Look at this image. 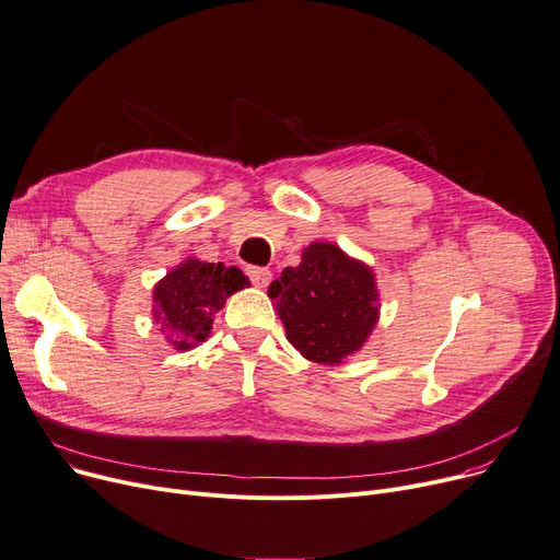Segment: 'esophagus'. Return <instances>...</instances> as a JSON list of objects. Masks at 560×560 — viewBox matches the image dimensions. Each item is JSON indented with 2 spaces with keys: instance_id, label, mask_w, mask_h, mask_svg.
Wrapping results in <instances>:
<instances>
[{
  "instance_id": "esophagus-1",
  "label": "esophagus",
  "mask_w": 560,
  "mask_h": 560,
  "mask_svg": "<svg viewBox=\"0 0 560 560\" xmlns=\"http://www.w3.org/2000/svg\"><path fill=\"white\" fill-rule=\"evenodd\" d=\"M247 275H249V281L254 283V288H266L272 279L268 268H247Z\"/></svg>"
}]
</instances>
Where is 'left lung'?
Returning <instances> with one entry per match:
<instances>
[{
  "mask_svg": "<svg viewBox=\"0 0 560 560\" xmlns=\"http://www.w3.org/2000/svg\"><path fill=\"white\" fill-rule=\"evenodd\" d=\"M288 342L306 360L342 364L358 353L381 319L376 275L340 245L315 241L302 264L268 288Z\"/></svg>",
  "mask_w": 560,
  "mask_h": 560,
  "instance_id": "left-lung-1",
  "label": "left lung"
}]
</instances>
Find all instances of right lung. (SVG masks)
<instances>
[{
    "label": "right lung",
    "instance_id": "obj_1",
    "mask_svg": "<svg viewBox=\"0 0 560 560\" xmlns=\"http://www.w3.org/2000/svg\"><path fill=\"white\" fill-rule=\"evenodd\" d=\"M247 285L249 279L236 266L225 268L189 256L155 283L153 319L173 349L189 351L209 338L213 315L228 296Z\"/></svg>",
    "mask_w": 560,
    "mask_h": 560
}]
</instances>
